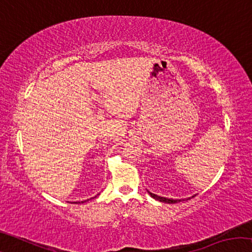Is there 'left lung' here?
I'll return each instance as SVG.
<instances>
[{
	"mask_svg": "<svg viewBox=\"0 0 252 252\" xmlns=\"http://www.w3.org/2000/svg\"><path fill=\"white\" fill-rule=\"evenodd\" d=\"M148 193L150 194L153 199H156V200H158V201H161V202H165V203H177V202H180V201H181V199L178 200V199H168V198H164V197H160V195H157V194H155V193H152V192H150V191H148ZM189 199H190V198H189ZM187 200H188V199H187Z\"/></svg>",
	"mask_w": 252,
	"mask_h": 252,
	"instance_id": "1",
	"label": "left lung"
}]
</instances>
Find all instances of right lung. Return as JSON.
Segmentation results:
<instances>
[{
	"label": "right lung",
	"mask_w": 252,
	"mask_h": 252,
	"mask_svg": "<svg viewBox=\"0 0 252 252\" xmlns=\"http://www.w3.org/2000/svg\"><path fill=\"white\" fill-rule=\"evenodd\" d=\"M91 199H92V198H91ZM88 200H89V199H88ZM88 200H87V201H88ZM81 202H82V203H83V202H85V201H81ZM73 203H80V202H78V201H76V202H73Z\"/></svg>",
	"instance_id": "right-lung-1"
}]
</instances>
